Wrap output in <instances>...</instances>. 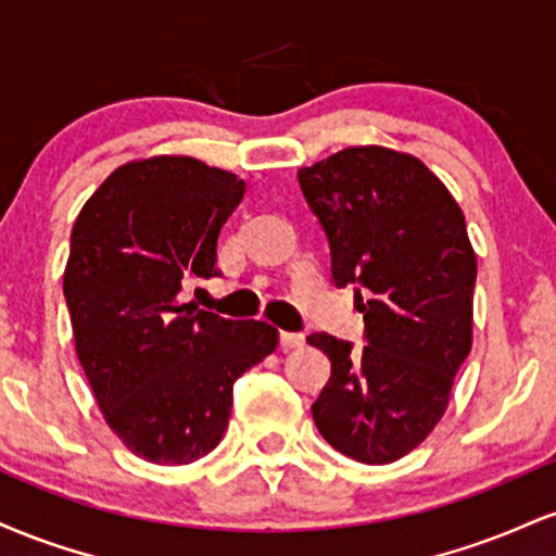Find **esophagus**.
Instances as JSON below:
<instances>
[{
    "instance_id": "obj_1",
    "label": "esophagus",
    "mask_w": 556,
    "mask_h": 556,
    "mask_svg": "<svg viewBox=\"0 0 556 556\" xmlns=\"http://www.w3.org/2000/svg\"><path fill=\"white\" fill-rule=\"evenodd\" d=\"M279 344H282V350L303 348L305 337L300 334V331H282V334H279Z\"/></svg>"
}]
</instances>
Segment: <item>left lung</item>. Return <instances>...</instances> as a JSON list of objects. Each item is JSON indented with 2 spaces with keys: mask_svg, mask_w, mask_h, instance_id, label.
<instances>
[{
  "mask_svg": "<svg viewBox=\"0 0 556 556\" xmlns=\"http://www.w3.org/2000/svg\"><path fill=\"white\" fill-rule=\"evenodd\" d=\"M331 248L337 287L355 285L363 350L311 334L331 376L314 402L321 437L344 457L387 465L444 416L473 344L476 251L463 208L424 162L384 146L342 149L298 172Z\"/></svg>",
  "mask_w": 556,
  "mask_h": 556,
  "instance_id": "left-lung-1",
  "label": "left lung"
}]
</instances>
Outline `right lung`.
<instances>
[{"instance_id":"add662e5","label":"right lung","mask_w":556,"mask_h":556,"mask_svg":"<svg viewBox=\"0 0 556 556\" xmlns=\"http://www.w3.org/2000/svg\"><path fill=\"white\" fill-rule=\"evenodd\" d=\"M245 180L193 156L117 167L70 235L65 300L75 353L106 426L132 455L188 465L225 437L232 387L277 350L266 321L182 303V282L216 277L219 229Z\"/></svg>"}]
</instances>
